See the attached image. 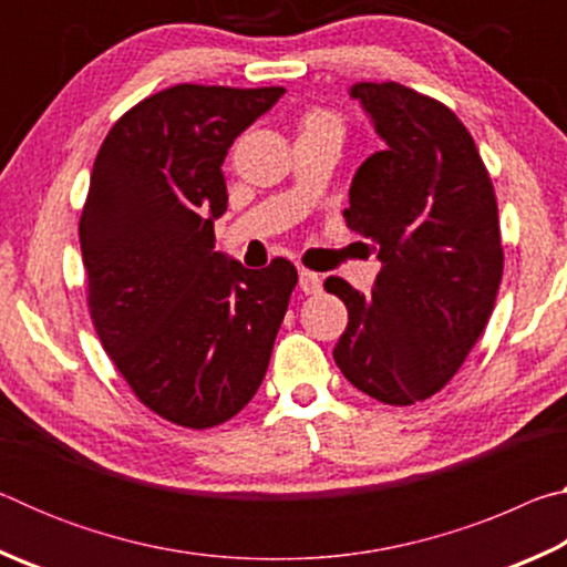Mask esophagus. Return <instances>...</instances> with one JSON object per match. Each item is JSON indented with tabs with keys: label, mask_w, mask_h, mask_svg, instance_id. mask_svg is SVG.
<instances>
[{
	"label": "esophagus",
	"mask_w": 567,
	"mask_h": 567,
	"mask_svg": "<svg viewBox=\"0 0 567 567\" xmlns=\"http://www.w3.org/2000/svg\"><path fill=\"white\" fill-rule=\"evenodd\" d=\"M300 290L305 292V295H315V292H320L322 290V277L318 275V272H310V270H300Z\"/></svg>",
	"instance_id": "obj_1"
}]
</instances>
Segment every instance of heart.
<instances>
[{"label":"heart","mask_w":567,"mask_h":567,"mask_svg":"<svg viewBox=\"0 0 567 567\" xmlns=\"http://www.w3.org/2000/svg\"><path fill=\"white\" fill-rule=\"evenodd\" d=\"M305 127H332V130H340V120L338 114H332L328 110H312L305 114Z\"/></svg>","instance_id":"obj_1"}]
</instances>
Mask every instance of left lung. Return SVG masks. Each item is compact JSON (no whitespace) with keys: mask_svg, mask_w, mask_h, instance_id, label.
Listing matches in <instances>:
<instances>
[{"mask_svg":"<svg viewBox=\"0 0 567 567\" xmlns=\"http://www.w3.org/2000/svg\"><path fill=\"white\" fill-rule=\"evenodd\" d=\"M350 97L385 150L354 172L342 215L378 249L382 270L370 295L324 280L348 307L332 358L364 395L415 405L447 385L493 312L503 277L495 192L443 102L398 82H358Z\"/></svg>","mask_w":567,"mask_h":567,"instance_id":"8db88e82","label":"left lung"}]
</instances>
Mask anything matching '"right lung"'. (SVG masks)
<instances>
[{
    "instance_id": "add662e5",
    "label": "right lung",
    "mask_w": 567,
    "mask_h": 567,
    "mask_svg": "<svg viewBox=\"0 0 567 567\" xmlns=\"http://www.w3.org/2000/svg\"><path fill=\"white\" fill-rule=\"evenodd\" d=\"M285 94L175 84L122 114L80 219L87 302L134 395L205 430L255 398L297 285L285 257L247 270L215 252L233 142Z\"/></svg>"
}]
</instances>
